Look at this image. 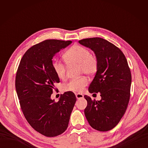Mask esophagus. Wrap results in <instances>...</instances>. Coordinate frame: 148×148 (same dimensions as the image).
<instances>
[{
    "mask_svg": "<svg viewBox=\"0 0 148 148\" xmlns=\"http://www.w3.org/2000/svg\"><path fill=\"white\" fill-rule=\"evenodd\" d=\"M76 97L77 99H83V94H81V93H76Z\"/></svg>",
    "mask_w": 148,
    "mask_h": 148,
    "instance_id": "obj_1",
    "label": "esophagus"
}]
</instances>
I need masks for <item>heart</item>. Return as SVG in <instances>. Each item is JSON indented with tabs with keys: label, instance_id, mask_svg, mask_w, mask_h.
Instances as JSON below:
<instances>
[{
	"label": "heart",
	"instance_id": "heart-1",
	"mask_svg": "<svg viewBox=\"0 0 148 148\" xmlns=\"http://www.w3.org/2000/svg\"><path fill=\"white\" fill-rule=\"evenodd\" d=\"M63 57L67 65H79L80 74L84 73L88 76H93L98 70V59L95 55L90 54L89 50L83 46H73L64 53ZM52 67L59 79H65L66 68L62 63L54 61L53 62ZM87 84V78L82 76L78 79L71 80L64 86V89L65 91L81 93L83 92Z\"/></svg>",
	"mask_w": 148,
	"mask_h": 148
}]
</instances>
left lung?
I'll use <instances>...</instances> for the list:
<instances>
[{"label": "left lung", "mask_w": 148, "mask_h": 148, "mask_svg": "<svg viewBox=\"0 0 148 148\" xmlns=\"http://www.w3.org/2000/svg\"><path fill=\"white\" fill-rule=\"evenodd\" d=\"M79 43L92 49L98 59V70L88 91L101 96L97 101L84 96L87 100L84 114L94 129L110 130L121 120L129 102L132 76L127 60L118 47L102 38L84 39Z\"/></svg>", "instance_id": "left-lung-1"}]
</instances>
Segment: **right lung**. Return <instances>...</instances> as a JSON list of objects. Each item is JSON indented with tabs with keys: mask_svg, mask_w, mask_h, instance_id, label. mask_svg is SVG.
<instances>
[{
	"mask_svg": "<svg viewBox=\"0 0 148 148\" xmlns=\"http://www.w3.org/2000/svg\"><path fill=\"white\" fill-rule=\"evenodd\" d=\"M71 40L48 39L29 48L19 64L15 87L21 111L34 130L46 137L64 133L76 97L72 92L61 95L57 102L51 99L55 83H59L52 67L53 57Z\"/></svg>",
	"mask_w": 148,
	"mask_h": 148,
	"instance_id": "1",
	"label": "right lung"
}]
</instances>
